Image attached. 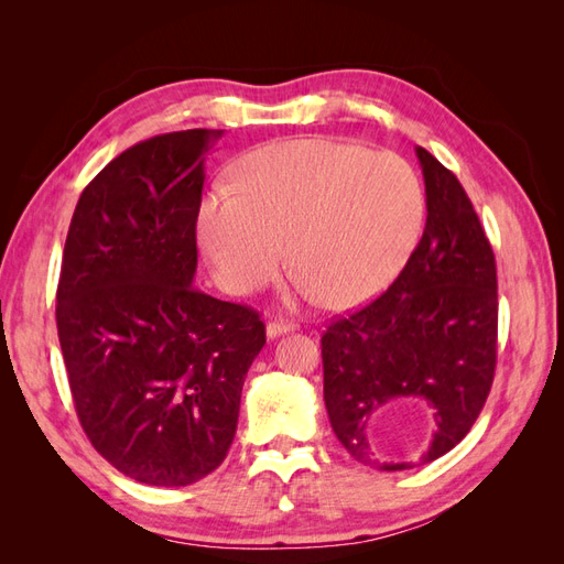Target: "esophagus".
Returning a JSON list of instances; mask_svg holds the SVG:
<instances>
[{
  "label": "esophagus",
  "instance_id": "obj_1",
  "mask_svg": "<svg viewBox=\"0 0 564 564\" xmlns=\"http://www.w3.org/2000/svg\"><path fill=\"white\" fill-rule=\"evenodd\" d=\"M294 329H296L294 324H289V322H268V324H265V336L272 340V338H278V336L292 334Z\"/></svg>",
  "mask_w": 564,
  "mask_h": 564
}]
</instances>
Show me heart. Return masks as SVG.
<instances>
[{"instance_id":"heart-1","label":"heart","mask_w":564,"mask_h":564,"mask_svg":"<svg viewBox=\"0 0 564 564\" xmlns=\"http://www.w3.org/2000/svg\"><path fill=\"white\" fill-rule=\"evenodd\" d=\"M232 181L204 193L197 209L199 247L232 294L275 278L292 242L301 294L352 308L390 286L421 240L423 183L392 152L280 141L245 155Z\"/></svg>"}]
</instances>
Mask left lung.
<instances>
[{"label":"left lung","mask_w":564,"mask_h":564,"mask_svg":"<svg viewBox=\"0 0 564 564\" xmlns=\"http://www.w3.org/2000/svg\"><path fill=\"white\" fill-rule=\"evenodd\" d=\"M425 228L388 292L322 336L324 404L340 445L365 466L409 470L468 435L497 367V263L458 178L416 148ZM434 419L419 459H388L376 431L404 411Z\"/></svg>","instance_id":"1"}]
</instances>
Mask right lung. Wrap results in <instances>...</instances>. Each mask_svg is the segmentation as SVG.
<instances>
[{
  "instance_id": "right-lung-1",
  "label": "right lung",
  "mask_w": 564,
  "mask_h": 564,
  "mask_svg": "<svg viewBox=\"0 0 564 564\" xmlns=\"http://www.w3.org/2000/svg\"><path fill=\"white\" fill-rule=\"evenodd\" d=\"M220 129L124 150L77 202L56 324L75 409L96 452L133 480L185 487L232 445L265 327L193 286L204 162Z\"/></svg>"
}]
</instances>
